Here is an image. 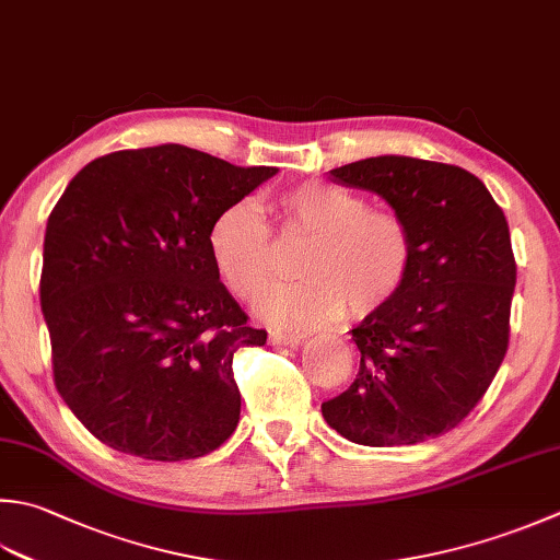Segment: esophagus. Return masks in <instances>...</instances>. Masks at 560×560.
Returning a JSON list of instances; mask_svg holds the SVG:
<instances>
[{"mask_svg": "<svg viewBox=\"0 0 560 560\" xmlns=\"http://www.w3.org/2000/svg\"><path fill=\"white\" fill-rule=\"evenodd\" d=\"M301 342V335H287V332H269V345H299Z\"/></svg>", "mask_w": 560, "mask_h": 560, "instance_id": "34e87169", "label": "esophagus"}]
</instances>
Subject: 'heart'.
<instances>
[{
  "label": "heart",
  "instance_id": "1",
  "mask_svg": "<svg viewBox=\"0 0 560 560\" xmlns=\"http://www.w3.org/2000/svg\"><path fill=\"white\" fill-rule=\"evenodd\" d=\"M273 211L283 237L303 235L299 283L273 289L259 315L283 330H313L332 317H369L396 299L412 267V233L398 213L330 182L287 186ZM208 252L237 299L257 301L277 277L265 218L249 201L225 206L208 228Z\"/></svg>",
  "mask_w": 560,
  "mask_h": 560
}]
</instances>
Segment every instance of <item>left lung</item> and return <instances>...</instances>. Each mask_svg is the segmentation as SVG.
I'll return each instance as SVG.
<instances>
[{
  "label": "left lung",
  "mask_w": 560,
  "mask_h": 560,
  "mask_svg": "<svg viewBox=\"0 0 560 560\" xmlns=\"http://www.w3.org/2000/svg\"><path fill=\"white\" fill-rule=\"evenodd\" d=\"M330 177L388 201L412 233V267L352 330L359 374L323 418L364 446L432 440L468 418L508 352L517 265L505 213L456 164L381 155Z\"/></svg>",
  "instance_id": "1"
}]
</instances>
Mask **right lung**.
<instances>
[{
	"label": "right lung",
	"instance_id": "right-lung-1",
	"mask_svg": "<svg viewBox=\"0 0 560 560\" xmlns=\"http://www.w3.org/2000/svg\"><path fill=\"white\" fill-rule=\"evenodd\" d=\"M277 172L170 142L92 160L55 203L40 271L52 378L98 442L184 462L235 432L233 357L267 332L221 283L208 228Z\"/></svg>",
	"mask_w": 560,
	"mask_h": 560
}]
</instances>
